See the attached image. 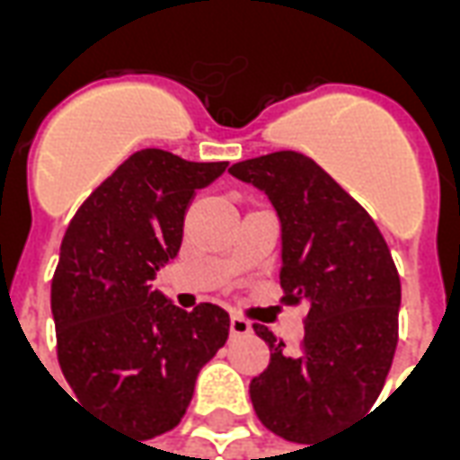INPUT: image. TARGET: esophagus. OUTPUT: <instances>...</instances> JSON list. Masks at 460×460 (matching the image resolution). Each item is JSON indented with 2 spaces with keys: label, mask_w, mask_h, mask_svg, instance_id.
I'll return each mask as SVG.
<instances>
[{
  "label": "esophagus",
  "mask_w": 460,
  "mask_h": 460,
  "mask_svg": "<svg viewBox=\"0 0 460 460\" xmlns=\"http://www.w3.org/2000/svg\"><path fill=\"white\" fill-rule=\"evenodd\" d=\"M231 338H241V335H249L251 332V323L241 315H231Z\"/></svg>",
  "instance_id": "1"
}]
</instances>
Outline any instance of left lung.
<instances>
[{
  "mask_svg": "<svg viewBox=\"0 0 460 460\" xmlns=\"http://www.w3.org/2000/svg\"><path fill=\"white\" fill-rule=\"evenodd\" d=\"M229 172L273 201L283 229L280 303L308 308L296 352L253 323L270 347L269 369L249 386L253 411L280 438L313 444L367 414L382 392L399 340V273L365 207L303 152H270Z\"/></svg>",
  "mask_w": 460,
  "mask_h": 460,
  "instance_id": "obj_1",
  "label": "left lung"
}]
</instances>
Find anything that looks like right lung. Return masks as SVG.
<instances>
[{"mask_svg": "<svg viewBox=\"0 0 460 460\" xmlns=\"http://www.w3.org/2000/svg\"><path fill=\"white\" fill-rule=\"evenodd\" d=\"M229 162L157 147L130 155L78 207L51 280L56 355L78 402L142 438L180 424L199 369L229 340V313L181 310L150 288L177 256L194 191Z\"/></svg>", "mask_w": 460, "mask_h": 460, "instance_id": "obj_1", "label": "right lung"}]
</instances>
